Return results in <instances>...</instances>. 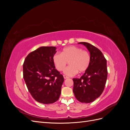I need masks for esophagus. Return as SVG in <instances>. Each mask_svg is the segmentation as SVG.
Listing matches in <instances>:
<instances>
[{
    "instance_id": "1",
    "label": "esophagus",
    "mask_w": 130,
    "mask_h": 130,
    "mask_svg": "<svg viewBox=\"0 0 130 130\" xmlns=\"http://www.w3.org/2000/svg\"><path fill=\"white\" fill-rule=\"evenodd\" d=\"M63 77H64V79H66V78H68V77L67 76H66V75H63Z\"/></svg>"
}]
</instances>
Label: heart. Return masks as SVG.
I'll return each mask as SVG.
<instances>
[{"instance_id": "1", "label": "heart", "mask_w": 130, "mask_h": 130, "mask_svg": "<svg viewBox=\"0 0 130 130\" xmlns=\"http://www.w3.org/2000/svg\"><path fill=\"white\" fill-rule=\"evenodd\" d=\"M53 61L56 69L60 72L63 71L69 62L70 66L65 70L64 74L73 76L78 72L84 73L87 70L90 63V56L87 50L72 45L63 49L61 54H54Z\"/></svg>"}]
</instances>
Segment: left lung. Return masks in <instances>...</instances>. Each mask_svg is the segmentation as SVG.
Returning <instances> with one entry per match:
<instances>
[{
	"label": "left lung",
	"mask_w": 130,
	"mask_h": 130,
	"mask_svg": "<svg viewBox=\"0 0 130 130\" xmlns=\"http://www.w3.org/2000/svg\"><path fill=\"white\" fill-rule=\"evenodd\" d=\"M90 53V63L80 78H73V92L76 99L82 103H90L103 92L107 77V61L96 47L87 42H80Z\"/></svg>",
	"instance_id": "1"
}]
</instances>
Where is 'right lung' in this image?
Wrapping results in <instances>:
<instances>
[{
    "label": "right lung",
    "mask_w": 130,
    "mask_h": 130,
    "mask_svg": "<svg viewBox=\"0 0 130 130\" xmlns=\"http://www.w3.org/2000/svg\"><path fill=\"white\" fill-rule=\"evenodd\" d=\"M55 46H41L27 55L23 66V78L34 99L43 104H53L61 93L64 78L55 69Z\"/></svg>",
    "instance_id": "add662e5"
}]
</instances>
